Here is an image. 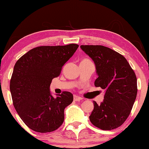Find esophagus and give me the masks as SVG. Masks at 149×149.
Returning a JSON list of instances; mask_svg holds the SVG:
<instances>
[{"mask_svg": "<svg viewBox=\"0 0 149 149\" xmlns=\"http://www.w3.org/2000/svg\"><path fill=\"white\" fill-rule=\"evenodd\" d=\"M83 100L82 97L77 96V95H74V101H76V102L77 101H80V100Z\"/></svg>", "mask_w": 149, "mask_h": 149, "instance_id": "1", "label": "esophagus"}]
</instances>
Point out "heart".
I'll list each match as a JSON object with an SVG mask.
<instances>
[{
    "label": "heart",
    "instance_id": "1",
    "mask_svg": "<svg viewBox=\"0 0 149 149\" xmlns=\"http://www.w3.org/2000/svg\"><path fill=\"white\" fill-rule=\"evenodd\" d=\"M88 61H90L89 60V59H87V58H84V59H83L82 60H81V62H88Z\"/></svg>",
    "mask_w": 149,
    "mask_h": 149
}]
</instances>
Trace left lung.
I'll return each instance as SVG.
<instances>
[{
	"label": "left lung",
	"instance_id": "left-lung-1",
	"mask_svg": "<svg viewBox=\"0 0 149 149\" xmlns=\"http://www.w3.org/2000/svg\"><path fill=\"white\" fill-rule=\"evenodd\" d=\"M92 59L98 77L94 85L104 89V101L93 102L89 120L95 127L111 130L123 125L129 117L137 95V78L125 57L102 45H81Z\"/></svg>",
	"mask_w": 149,
	"mask_h": 149
}]
</instances>
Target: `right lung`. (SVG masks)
I'll list each match as a JSON object with an SVG mask.
<instances>
[{
	"instance_id": "1",
	"label": "right lung",
	"mask_w": 149,
	"mask_h": 149,
	"mask_svg": "<svg viewBox=\"0 0 149 149\" xmlns=\"http://www.w3.org/2000/svg\"><path fill=\"white\" fill-rule=\"evenodd\" d=\"M78 47L74 43L36 47L16 62L10 80L12 100L20 118L33 131L54 132L64 122V109L72 102L73 95L62 91L54 98L49 87Z\"/></svg>"
}]
</instances>
